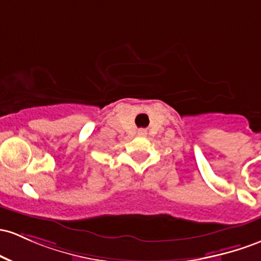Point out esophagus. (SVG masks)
Instances as JSON below:
<instances>
[{"mask_svg":"<svg viewBox=\"0 0 261 261\" xmlns=\"http://www.w3.org/2000/svg\"><path fill=\"white\" fill-rule=\"evenodd\" d=\"M145 131H140V135H145Z\"/></svg>","mask_w":261,"mask_h":261,"instance_id":"obj_1","label":"esophagus"}]
</instances>
